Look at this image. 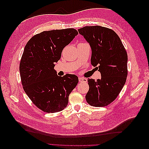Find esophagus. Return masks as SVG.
Wrapping results in <instances>:
<instances>
[{"label":"esophagus","instance_id":"1","mask_svg":"<svg viewBox=\"0 0 149 149\" xmlns=\"http://www.w3.org/2000/svg\"><path fill=\"white\" fill-rule=\"evenodd\" d=\"M79 82H81V83H83H83H86L88 81V80H87L86 78H81V77L79 78Z\"/></svg>","mask_w":149,"mask_h":149}]
</instances>
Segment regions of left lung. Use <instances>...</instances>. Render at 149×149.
<instances>
[{
	"label": "left lung",
	"mask_w": 149,
	"mask_h": 149,
	"mask_svg": "<svg viewBox=\"0 0 149 149\" xmlns=\"http://www.w3.org/2000/svg\"><path fill=\"white\" fill-rule=\"evenodd\" d=\"M91 48V65L97 66L101 79H88L89 91L86 100L89 105L104 107L114 101L127 76V53L114 30L101 26L78 29Z\"/></svg>",
	"instance_id": "8db88e82"
}]
</instances>
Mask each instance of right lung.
<instances>
[{"instance_id": "add662e5", "label": "right lung", "mask_w": 149, "mask_h": 149, "mask_svg": "<svg viewBox=\"0 0 149 149\" xmlns=\"http://www.w3.org/2000/svg\"><path fill=\"white\" fill-rule=\"evenodd\" d=\"M78 34L74 29L44 31L26 44L20 63L22 84L26 95L48 113L63 110L79 80L74 74L58 76L54 70L63 48Z\"/></svg>"}]
</instances>
